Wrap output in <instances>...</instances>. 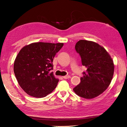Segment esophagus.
Returning a JSON list of instances; mask_svg holds the SVG:
<instances>
[{
	"instance_id": "esophagus-1",
	"label": "esophagus",
	"mask_w": 127,
	"mask_h": 127,
	"mask_svg": "<svg viewBox=\"0 0 127 127\" xmlns=\"http://www.w3.org/2000/svg\"><path fill=\"white\" fill-rule=\"evenodd\" d=\"M63 77L64 79H70L71 77H70V76H69V75H66V76H63Z\"/></svg>"
}]
</instances>
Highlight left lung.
<instances>
[{
    "label": "left lung",
    "mask_w": 127,
    "mask_h": 127,
    "mask_svg": "<svg viewBox=\"0 0 127 127\" xmlns=\"http://www.w3.org/2000/svg\"><path fill=\"white\" fill-rule=\"evenodd\" d=\"M75 50L87 70L83 72L80 84L73 90L77 95L85 99L95 98L111 83L114 72V62L106 50L95 42L79 40Z\"/></svg>",
    "instance_id": "obj_1"
}]
</instances>
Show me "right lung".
I'll return each mask as SVG.
<instances>
[{"instance_id":"add662e5","label":"right lung","mask_w":127,"mask_h":127,"mask_svg":"<svg viewBox=\"0 0 127 127\" xmlns=\"http://www.w3.org/2000/svg\"><path fill=\"white\" fill-rule=\"evenodd\" d=\"M63 46V43L34 42L20 51L13 71L19 85L27 94L43 98L56 88L59 80L50 71L53 58Z\"/></svg>"}]
</instances>
